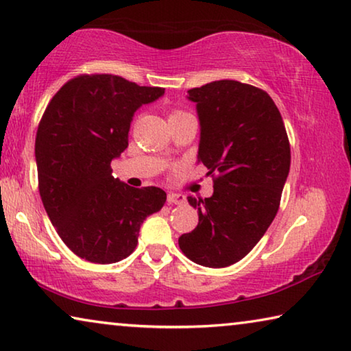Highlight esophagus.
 I'll use <instances>...</instances> for the list:
<instances>
[{
  "label": "esophagus",
  "mask_w": 351,
  "mask_h": 351,
  "mask_svg": "<svg viewBox=\"0 0 351 351\" xmlns=\"http://www.w3.org/2000/svg\"><path fill=\"white\" fill-rule=\"evenodd\" d=\"M185 196L183 194H177V193H169L168 194V204H174V206H182V204H185Z\"/></svg>",
  "instance_id": "34e87169"
}]
</instances>
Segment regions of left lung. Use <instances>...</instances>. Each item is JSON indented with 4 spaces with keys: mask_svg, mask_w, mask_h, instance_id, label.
Masks as SVG:
<instances>
[{
    "mask_svg": "<svg viewBox=\"0 0 351 351\" xmlns=\"http://www.w3.org/2000/svg\"><path fill=\"white\" fill-rule=\"evenodd\" d=\"M201 125L197 161L213 194L188 196L199 223L179 246L202 267L223 268L243 258L276 217L290 171V144L278 106L265 90L218 80L188 90Z\"/></svg>",
    "mask_w": 351,
    "mask_h": 351,
    "instance_id": "8db88e82",
    "label": "left lung"
}]
</instances>
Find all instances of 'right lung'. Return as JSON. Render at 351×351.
Here are the masks:
<instances>
[{"label":"right lung","mask_w":351,"mask_h":351,"mask_svg":"<svg viewBox=\"0 0 351 351\" xmlns=\"http://www.w3.org/2000/svg\"><path fill=\"white\" fill-rule=\"evenodd\" d=\"M163 94L117 75H82L58 90L42 116L36 136L42 204L64 243L84 261L130 256L144 219L165 206L161 188L128 186L111 169L127 149L134 112Z\"/></svg>","instance_id":"obj_1"}]
</instances>
